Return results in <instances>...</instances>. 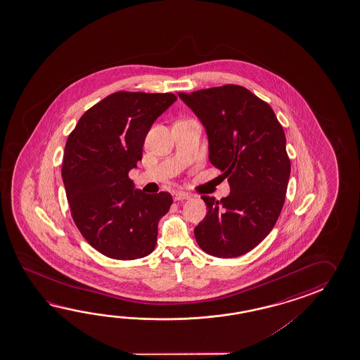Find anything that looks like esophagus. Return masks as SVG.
Wrapping results in <instances>:
<instances>
[{
  "mask_svg": "<svg viewBox=\"0 0 360 360\" xmlns=\"http://www.w3.org/2000/svg\"><path fill=\"white\" fill-rule=\"evenodd\" d=\"M191 198V195L188 194V193H185V191H175L174 193V199L175 200H184V199H189Z\"/></svg>",
  "mask_w": 360,
  "mask_h": 360,
  "instance_id": "1",
  "label": "esophagus"
}]
</instances>
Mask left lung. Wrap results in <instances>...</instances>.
Listing matches in <instances>:
<instances>
[{
    "instance_id": "obj_1",
    "label": "left lung",
    "mask_w": 360,
    "mask_h": 360,
    "mask_svg": "<svg viewBox=\"0 0 360 360\" xmlns=\"http://www.w3.org/2000/svg\"><path fill=\"white\" fill-rule=\"evenodd\" d=\"M179 98L206 129L210 162L230 185L220 200L202 197L208 211L195 240L214 257L242 256L268 236L283 208L291 174L283 127L268 103L238 84Z\"/></svg>"
}]
</instances>
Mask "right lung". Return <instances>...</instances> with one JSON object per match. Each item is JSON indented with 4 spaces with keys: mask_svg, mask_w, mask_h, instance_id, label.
Instances as JSON below:
<instances>
[{
    "mask_svg": "<svg viewBox=\"0 0 360 360\" xmlns=\"http://www.w3.org/2000/svg\"><path fill=\"white\" fill-rule=\"evenodd\" d=\"M176 99L171 92H115L84 112L68 136L61 177L72 217L107 257L135 260L155 247L172 197L135 191L129 172L141 161L154 121Z\"/></svg>",
    "mask_w": 360,
    "mask_h": 360,
    "instance_id": "add662e5",
    "label": "right lung"
}]
</instances>
